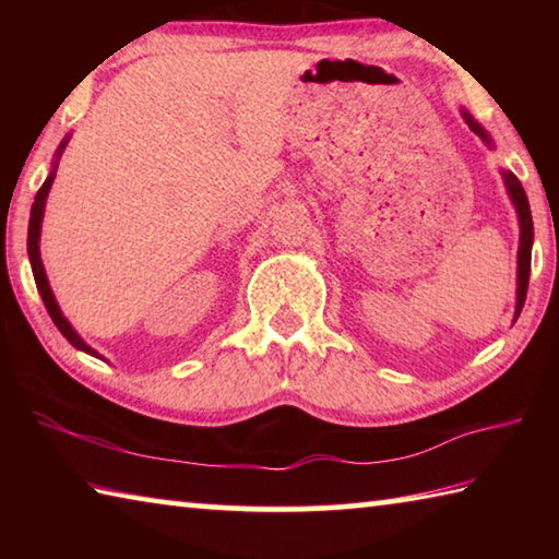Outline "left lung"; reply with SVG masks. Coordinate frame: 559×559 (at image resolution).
Returning a JSON list of instances; mask_svg holds the SVG:
<instances>
[{
	"label": "left lung",
	"instance_id": "obj_1",
	"mask_svg": "<svg viewBox=\"0 0 559 559\" xmlns=\"http://www.w3.org/2000/svg\"><path fill=\"white\" fill-rule=\"evenodd\" d=\"M466 122L471 126V130L476 132L490 143L488 135L484 132V128L478 126L476 120H473L468 112H466ZM506 179V187L510 192V200H513L518 216H520V251H518V313L523 310V302L527 296V281H530V251H533V216H530V204H527V197H525V189L520 185V179L513 173H503Z\"/></svg>",
	"mask_w": 559,
	"mask_h": 559
}]
</instances>
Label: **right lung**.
I'll use <instances>...</instances> for the list:
<instances>
[{
  "mask_svg": "<svg viewBox=\"0 0 559 559\" xmlns=\"http://www.w3.org/2000/svg\"><path fill=\"white\" fill-rule=\"evenodd\" d=\"M63 147H66V140L59 145V155L63 153ZM53 177H56L53 173H51L49 177H46V182L41 185L39 192H36L34 204H32L29 239H26V243H29V261H32L34 281H36V288H39V293H41V298H44V306H46V310H49V316H51V320L56 323V328L61 330V335H63L66 340H69V343H71L73 347H79V349H83V353L98 357L96 349L83 343V340L79 337V333H75V330L71 328L69 320H66V318L61 316L59 302H56V298H53V293H51V288H49V281H46V271H44V266H41V257H39V234H41V219H44V202H46V194H49V189H51Z\"/></svg>",
  "mask_w": 559,
  "mask_h": 559,
  "instance_id": "right-lung-1",
  "label": "right lung"
}]
</instances>
